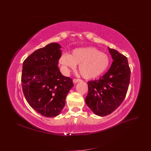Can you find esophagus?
Listing matches in <instances>:
<instances>
[{"label":"esophagus","instance_id":"1","mask_svg":"<svg viewBox=\"0 0 151 151\" xmlns=\"http://www.w3.org/2000/svg\"><path fill=\"white\" fill-rule=\"evenodd\" d=\"M81 81H82V80L78 79H73V83H79V82H81Z\"/></svg>","mask_w":151,"mask_h":151}]
</instances>
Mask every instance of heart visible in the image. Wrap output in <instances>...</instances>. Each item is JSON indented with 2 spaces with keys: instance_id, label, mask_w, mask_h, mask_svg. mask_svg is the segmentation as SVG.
I'll return each mask as SVG.
<instances>
[{
  "instance_id": "heart-1",
  "label": "heart",
  "mask_w": 151,
  "mask_h": 151,
  "mask_svg": "<svg viewBox=\"0 0 151 151\" xmlns=\"http://www.w3.org/2000/svg\"><path fill=\"white\" fill-rule=\"evenodd\" d=\"M62 72L67 74L69 69H75L79 65L81 76L86 79L96 78L106 72L110 63L107 54L94 47L76 48L70 55L64 53L59 58Z\"/></svg>"
}]
</instances>
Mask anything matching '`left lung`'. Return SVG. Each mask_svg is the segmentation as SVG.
I'll return each mask as SVG.
<instances>
[{
  "label": "left lung",
  "instance_id": "left-lung-1",
  "mask_svg": "<svg viewBox=\"0 0 151 151\" xmlns=\"http://www.w3.org/2000/svg\"><path fill=\"white\" fill-rule=\"evenodd\" d=\"M112 64L99 79L89 81L88 94L85 101L95 115L104 116L111 114L125 99L130 83V69L127 58L109 48Z\"/></svg>",
  "mask_w": 151,
  "mask_h": 151
}]
</instances>
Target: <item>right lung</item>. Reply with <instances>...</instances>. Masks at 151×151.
Returning <instances> with one entry per match:
<instances>
[{
  "label": "right lung",
  "mask_w": 151,
  "mask_h": 151,
  "mask_svg": "<svg viewBox=\"0 0 151 151\" xmlns=\"http://www.w3.org/2000/svg\"><path fill=\"white\" fill-rule=\"evenodd\" d=\"M61 46L52 43L36 50L22 64V91L30 106L46 117L60 114L66 96L74 86L72 80L63 76L58 62Z\"/></svg>",
  "instance_id": "add662e5"
}]
</instances>
